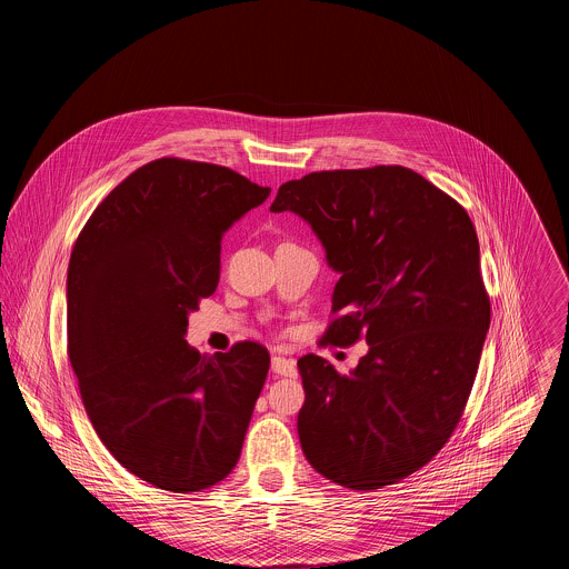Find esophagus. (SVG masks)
Listing matches in <instances>:
<instances>
[{
	"mask_svg": "<svg viewBox=\"0 0 569 569\" xmlns=\"http://www.w3.org/2000/svg\"><path fill=\"white\" fill-rule=\"evenodd\" d=\"M271 370L276 375H280V377H298L296 363L291 359H287V357H280V355L271 357Z\"/></svg>",
	"mask_w": 569,
	"mask_h": 569,
	"instance_id": "1",
	"label": "esophagus"
}]
</instances>
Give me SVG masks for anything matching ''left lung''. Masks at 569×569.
I'll use <instances>...</instances> for the list:
<instances>
[{"mask_svg": "<svg viewBox=\"0 0 569 569\" xmlns=\"http://www.w3.org/2000/svg\"><path fill=\"white\" fill-rule=\"evenodd\" d=\"M287 210L339 271L320 343L370 348L350 375L298 359L302 451L339 487L397 485L447 445L478 375L490 300L473 221L406 166L309 172L278 188L271 212Z\"/></svg>", "mask_w": 569, "mask_h": 569, "instance_id": "obj_1", "label": "left lung"}]
</instances>
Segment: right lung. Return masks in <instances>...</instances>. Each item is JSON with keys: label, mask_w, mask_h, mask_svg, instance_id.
<instances>
[{"label": "right lung", "mask_w": 569, "mask_h": 569, "mask_svg": "<svg viewBox=\"0 0 569 569\" xmlns=\"http://www.w3.org/2000/svg\"><path fill=\"white\" fill-rule=\"evenodd\" d=\"M271 188L219 163L140 166L91 212L68 269V357L109 453L172 492L214 487L239 462L269 352L203 357L188 313L221 273L223 232Z\"/></svg>", "instance_id": "1"}]
</instances>
